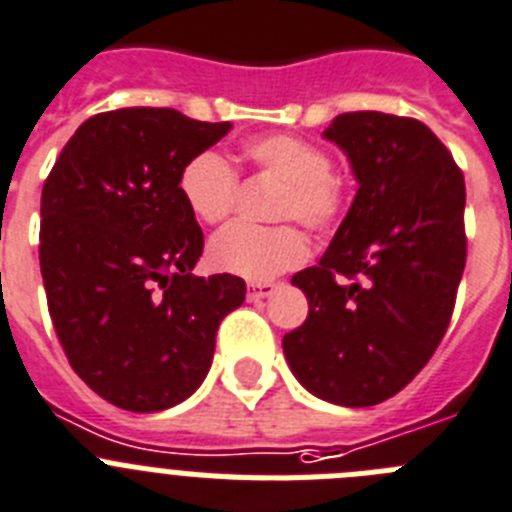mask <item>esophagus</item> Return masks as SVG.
<instances>
[{"mask_svg":"<svg viewBox=\"0 0 512 512\" xmlns=\"http://www.w3.org/2000/svg\"><path fill=\"white\" fill-rule=\"evenodd\" d=\"M275 291H278V286H275V283H252V286L247 288V299L265 301V299H270Z\"/></svg>","mask_w":512,"mask_h":512,"instance_id":"obj_1","label":"esophagus"}]
</instances>
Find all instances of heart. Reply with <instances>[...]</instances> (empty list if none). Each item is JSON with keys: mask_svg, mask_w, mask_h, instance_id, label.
Listing matches in <instances>:
<instances>
[{"mask_svg": "<svg viewBox=\"0 0 512 512\" xmlns=\"http://www.w3.org/2000/svg\"><path fill=\"white\" fill-rule=\"evenodd\" d=\"M242 157L260 172L283 180L275 201V219H299L314 231H324L340 221L345 211V180L330 167L322 146L273 133L242 146ZM182 203L203 224H221L237 206L239 182L226 159L216 151H201L180 170ZM306 239L293 224L250 226L234 224L216 234L208 247V260L219 273L237 275L244 281L265 283L301 265Z\"/></svg>", "mask_w": 512, "mask_h": 512, "instance_id": "heart-1", "label": "heart"}]
</instances>
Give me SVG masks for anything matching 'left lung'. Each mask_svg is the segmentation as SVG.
<instances>
[{
	"mask_svg": "<svg viewBox=\"0 0 512 512\" xmlns=\"http://www.w3.org/2000/svg\"><path fill=\"white\" fill-rule=\"evenodd\" d=\"M358 190L317 268L293 275L309 317L283 337L291 373L340 407L394 397L430 361L466 262L464 175L425 123L361 110L324 128Z\"/></svg>",
	"mask_w": 512,
	"mask_h": 512,
	"instance_id": "obj_1",
	"label": "left lung"
}]
</instances>
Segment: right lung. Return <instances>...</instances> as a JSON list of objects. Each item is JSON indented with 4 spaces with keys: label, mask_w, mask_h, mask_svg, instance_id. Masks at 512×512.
<instances>
[{
    "label": "right lung",
    "mask_w": 512,
    "mask_h": 512,
    "mask_svg": "<svg viewBox=\"0 0 512 512\" xmlns=\"http://www.w3.org/2000/svg\"><path fill=\"white\" fill-rule=\"evenodd\" d=\"M229 131L172 108L110 110L77 128L43 185L53 327L79 379L121 410L185 402L244 301L237 275H193L203 231L177 188L185 162Z\"/></svg>",
    "instance_id": "obj_1"
}]
</instances>
